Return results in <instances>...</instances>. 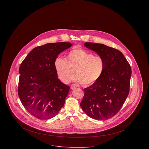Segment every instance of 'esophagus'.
I'll return each mask as SVG.
<instances>
[{"mask_svg":"<svg viewBox=\"0 0 149 149\" xmlns=\"http://www.w3.org/2000/svg\"><path fill=\"white\" fill-rule=\"evenodd\" d=\"M76 85H74V84H72L71 85V86H70V88H71V89H75V88H76Z\"/></svg>","mask_w":149,"mask_h":149,"instance_id":"34e87169","label":"esophagus"}]
</instances>
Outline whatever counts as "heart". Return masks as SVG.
<instances>
[{
  "label": "heart",
  "instance_id": "obj_1",
  "mask_svg": "<svg viewBox=\"0 0 149 149\" xmlns=\"http://www.w3.org/2000/svg\"><path fill=\"white\" fill-rule=\"evenodd\" d=\"M54 66L59 79L64 83L70 81L74 70L73 80L88 86L102 77L105 69V61L101 56H94L81 49H74L68 53L66 59L57 58Z\"/></svg>",
  "mask_w": 149,
  "mask_h": 149
}]
</instances>
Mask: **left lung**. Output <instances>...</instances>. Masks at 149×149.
Wrapping results in <instances>:
<instances>
[{
	"instance_id": "8db88e82",
	"label": "left lung",
	"mask_w": 149,
	"mask_h": 149,
	"mask_svg": "<svg viewBox=\"0 0 149 149\" xmlns=\"http://www.w3.org/2000/svg\"><path fill=\"white\" fill-rule=\"evenodd\" d=\"M84 46L104 58L105 69L96 82L84 89L80 106L90 118L107 120L119 112L127 97L131 68L116 49L97 43L85 42Z\"/></svg>"
}]
</instances>
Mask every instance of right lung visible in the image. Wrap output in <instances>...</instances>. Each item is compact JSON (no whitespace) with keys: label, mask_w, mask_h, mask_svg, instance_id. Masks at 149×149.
I'll return each mask as SVG.
<instances>
[{"label":"right lung","mask_w":149,"mask_h":149,"mask_svg":"<svg viewBox=\"0 0 149 149\" xmlns=\"http://www.w3.org/2000/svg\"><path fill=\"white\" fill-rule=\"evenodd\" d=\"M70 42L50 43L33 49L19 69L18 95L33 116L46 120L56 116L64 106L70 87L57 77L54 62Z\"/></svg>","instance_id":"add662e5"}]
</instances>
